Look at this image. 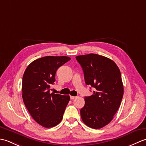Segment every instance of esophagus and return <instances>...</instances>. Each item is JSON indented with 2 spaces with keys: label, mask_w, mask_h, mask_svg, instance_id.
Instances as JSON below:
<instances>
[{
  "label": "esophagus",
  "mask_w": 146,
  "mask_h": 146,
  "mask_svg": "<svg viewBox=\"0 0 146 146\" xmlns=\"http://www.w3.org/2000/svg\"><path fill=\"white\" fill-rule=\"evenodd\" d=\"M76 98H77V97H74V96H70L71 100H73V99H75Z\"/></svg>",
  "instance_id": "obj_1"
}]
</instances>
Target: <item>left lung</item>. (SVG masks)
Here are the masks:
<instances>
[{"mask_svg":"<svg viewBox=\"0 0 146 146\" xmlns=\"http://www.w3.org/2000/svg\"><path fill=\"white\" fill-rule=\"evenodd\" d=\"M83 71L86 85L95 88L94 94L85 97L80 115L85 125L98 129L113 119L120 105L123 86L119 67L113 61L97 54L76 56Z\"/></svg>","mask_w":146,"mask_h":146,"instance_id":"1","label":"left lung"}]
</instances>
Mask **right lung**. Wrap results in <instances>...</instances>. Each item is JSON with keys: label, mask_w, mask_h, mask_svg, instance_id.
Masks as SVG:
<instances>
[{"label": "right lung", "mask_w": 146, "mask_h": 146, "mask_svg": "<svg viewBox=\"0 0 146 146\" xmlns=\"http://www.w3.org/2000/svg\"><path fill=\"white\" fill-rule=\"evenodd\" d=\"M68 56H45L33 61L24 71L22 92L27 110L37 123L44 127L57 125L63 119L69 95L50 94L57 70L70 61Z\"/></svg>", "instance_id": "right-lung-1"}]
</instances>
